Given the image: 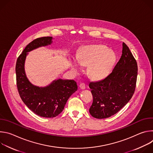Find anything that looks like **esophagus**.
Here are the masks:
<instances>
[{"label":"esophagus","mask_w":153,"mask_h":153,"mask_svg":"<svg viewBox=\"0 0 153 153\" xmlns=\"http://www.w3.org/2000/svg\"><path fill=\"white\" fill-rule=\"evenodd\" d=\"M80 88L82 90H84L85 88V84L84 83H81L79 85Z\"/></svg>","instance_id":"1"}]
</instances>
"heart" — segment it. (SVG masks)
<instances>
[{
  "label": "heart",
  "mask_w": 153,
  "mask_h": 153,
  "mask_svg": "<svg viewBox=\"0 0 153 153\" xmlns=\"http://www.w3.org/2000/svg\"><path fill=\"white\" fill-rule=\"evenodd\" d=\"M116 60L114 53L102 45H92L83 47L79 51L77 60L71 62L72 70L77 73L80 65L88 66V74L93 79H101L110 73Z\"/></svg>",
  "instance_id": "b5f03b06"
}]
</instances>
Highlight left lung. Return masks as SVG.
<instances>
[{"mask_svg": "<svg viewBox=\"0 0 153 153\" xmlns=\"http://www.w3.org/2000/svg\"><path fill=\"white\" fill-rule=\"evenodd\" d=\"M122 47V54L112 72L103 80L89 83L93 97L89 111L96 119H105L116 114L134 93L137 63L124 42Z\"/></svg>", "mask_w": 153, "mask_h": 153, "instance_id": "obj_1", "label": "left lung"}]
</instances>
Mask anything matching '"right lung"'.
Returning a JSON list of instances; mask_svg holds the SVG:
<instances>
[{
	"instance_id": "right-lung-1",
	"label": "right lung",
	"mask_w": 153,
	"mask_h": 153,
	"mask_svg": "<svg viewBox=\"0 0 153 153\" xmlns=\"http://www.w3.org/2000/svg\"><path fill=\"white\" fill-rule=\"evenodd\" d=\"M51 37L37 38L27 45L18 57L16 65L18 92L24 103L36 114L47 118L58 116L63 111L69 97L77 90L73 80L59 79L45 87L33 85L26 77L24 63L27 52L51 43Z\"/></svg>"
}]
</instances>
